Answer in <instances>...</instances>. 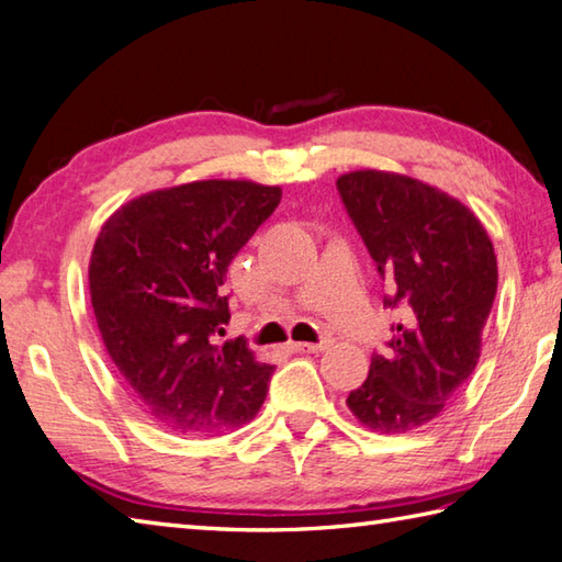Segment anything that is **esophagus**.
Returning <instances> with one entry per match:
<instances>
[{
	"label": "esophagus",
	"mask_w": 562,
	"mask_h": 562,
	"mask_svg": "<svg viewBox=\"0 0 562 562\" xmlns=\"http://www.w3.org/2000/svg\"><path fill=\"white\" fill-rule=\"evenodd\" d=\"M288 348L292 350V353H322V350L326 348V344H288Z\"/></svg>",
	"instance_id": "esophagus-1"
}]
</instances>
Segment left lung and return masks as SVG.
Wrapping results in <instances>:
<instances>
[{
    "instance_id": "left-lung-1",
    "label": "left lung",
    "mask_w": 562,
    "mask_h": 562,
    "mask_svg": "<svg viewBox=\"0 0 562 562\" xmlns=\"http://www.w3.org/2000/svg\"><path fill=\"white\" fill-rule=\"evenodd\" d=\"M336 187L387 282L384 306L406 312L392 326L390 350L372 356L368 380L346 404L372 431H414L443 412L477 366L497 256L480 218L422 180L356 170Z\"/></svg>"
}]
</instances>
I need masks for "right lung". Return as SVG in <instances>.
<instances>
[{"mask_svg": "<svg viewBox=\"0 0 562 562\" xmlns=\"http://www.w3.org/2000/svg\"><path fill=\"white\" fill-rule=\"evenodd\" d=\"M282 200L280 187L200 180L131 200L106 218L90 258L99 334L138 406L162 428L212 436L266 402L272 366L228 324L231 260Z\"/></svg>", "mask_w": 562, "mask_h": 562, "instance_id": "obj_1", "label": "right lung"}]
</instances>
